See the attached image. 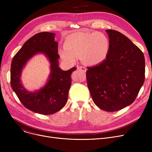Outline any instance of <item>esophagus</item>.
<instances>
[{
	"instance_id": "1",
	"label": "esophagus",
	"mask_w": 152,
	"mask_h": 152,
	"mask_svg": "<svg viewBox=\"0 0 152 152\" xmlns=\"http://www.w3.org/2000/svg\"><path fill=\"white\" fill-rule=\"evenodd\" d=\"M77 69H79V70H81V71H84V72H86V67H84V66H78L77 67Z\"/></svg>"
}]
</instances>
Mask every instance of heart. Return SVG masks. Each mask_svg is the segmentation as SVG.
I'll return each instance as SVG.
<instances>
[{"mask_svg":"<svg viewBox=\"0 0 152 152\" xmlns=\"http://www.w3.org/2000/svg\"><path fill=\"white\" fill-rule=\"evenodd\" d=\"M60 50L61 57L74 63L81 55L83 61L90 65H98L107 58L110 44L107 36L99 32H79L69 35Z\"/></svg>","mask_w":152,"mask_h":152,"instance_id":"obj_1","label":"heart"}]
</instances>
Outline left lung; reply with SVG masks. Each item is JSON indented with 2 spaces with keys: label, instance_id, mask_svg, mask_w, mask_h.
Here are the masks:
<instances>
[{
  "label": "left lung",
  "instance_id": "8db88e82",
  "mask_svg": "<svg viewBox=\"0 0 152 152\" xmlns=\"http://www.w3.org/2000/svg\"><path fill=\"white\" fill-rule=\"evenodd\" d=\"M110 44L105 61L87 67V83L98 107L115 111L130 105L145 80V58L131 40L119 32L107 29Z\"/></svg>",
  "mask_w": 152,
  "mask_h": 152
}]
</instances>
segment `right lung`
<instances>
[{
	"label": "right lung",
	"mask_w": 152,
	"mask_h": 152,
	"mask_svg": "<svg viewBox=\"0 0 152 152\" xmlns=\"http://www.w3.org/2000/svg\"><path fill=\"white\" fill-rule=\"evenodd\" d=\"M55 34L42 32L34 35L24 44L13 57L10 69L12 88L27 109L41 115L57 112L65 105L71 85V75L76 67L63 71L58 67V42ZM37 53H44L51 64V73L46 86L38 91L28 92L20 84L21 69L27 61Z\"/></svg>",
	"instance_id": "right-lung-1"
}]
</instances>
